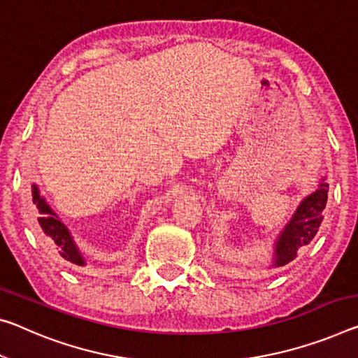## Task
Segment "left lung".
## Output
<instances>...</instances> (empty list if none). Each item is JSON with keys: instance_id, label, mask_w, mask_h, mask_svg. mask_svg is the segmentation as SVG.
I'll list each match as a JSON object with an SVG mask.
<instances>
[{"instance_id": "obj_1", "label": "left lung", "mask_w": 358, "mask_h": 358, "mask_svg": "<svg viewBox=\"0 0 358 358\" xmlns=\"http://www.w3.org/2000/svg\"><path fill=\"white\" fill-rule=\"evenodd\" d=\"M328 199V183L322 178L319 188L299 203L296 212L288 221L275 242L274 264L275 268L285 266L296 258L298 250L314 239L323 220V208Z\"/></svg>"}]
</instances>
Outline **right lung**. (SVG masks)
<instances>
[{
	"mask_svg": "<svg viewBox=\"0 0 358 358\" xmlns=\"http://www.w3.org/2000/svg\"><path fill=\"white\" fill-rule=\"evenodd\" d=\"M30 197L33 203V212H35L36 217L38 232L44 243H48L52 250L59 253L62 258L68 261V263L76 266L86 264L84 257L81 252H79L75 241H73L70 231H68L66 226L62 223V220L57 217L54 210L49 207L46 199L39 194L36 185H31Z\"/></svg>",
	"mask_w": 358,
	"mask_h": 358,
	"instance_id": "add662e5",
	"label": "right lung"
}]
</instances>
